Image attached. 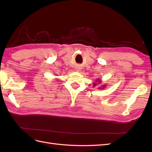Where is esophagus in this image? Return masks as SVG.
I'll use <instances>...</instances> for the list:
<instances>
[{"label": "esophagus", "instance_id": "esophagus-1", "mask_svg": "<svg viewBox=\"0 0 152 152\" xmlns=\"http://www.w3.org/2000/svg\"><path fill=\"white\" fill-rule=\"evenodd\" d=\"M79 70V69H78V70Z\"/></svg>", "mask_w": 152, "mask_h": 152}]
</instances>
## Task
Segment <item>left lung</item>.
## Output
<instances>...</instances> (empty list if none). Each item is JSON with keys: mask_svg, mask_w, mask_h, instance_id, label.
Here are the masks:
<instances>
[{"mask_svg": "<svg viewBox=\"0 0 152 152\" xmlns=\"http://www.w3.org/2000/svg\"><path fill=\"white\" fill-rule=\"evenodd\" d=\"M101 80H100V79H96V80L95 81V83H93V86H97L98 84H100V83H101ZM106 85H102L101 86V87H99V89H104L105 87H106Z\"/></svg>", "mask_w": 152, "mask_h": 152, "instance_id": "obj_1", "label": "left lung"}]
</instances>
